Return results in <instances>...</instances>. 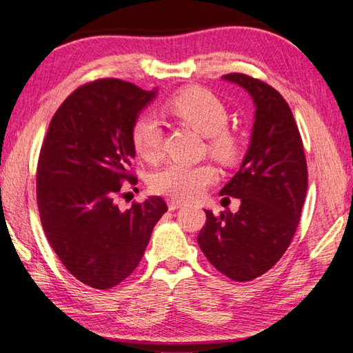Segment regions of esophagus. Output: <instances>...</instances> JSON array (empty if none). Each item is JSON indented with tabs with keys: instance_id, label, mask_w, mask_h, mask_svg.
<instances>
[{
	"instance_id": "obj_1",
	"label": "esophagus",
	"mask_w": 353,
	"mask_h": 353,
	"mask_svg": "<svg viewBox=\"0 0 353 353\" xmlns=\"http://www.w3.org/2000/svg\"><path fill=\"white\" fill-rule=\"evenodd\" d=\"M185 205H186V202H183V200L168 199V210H170V211H174V210L182 208V206H185Z\"/></svg>"
}]
</instances>
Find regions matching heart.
Returning a JSON list of instances; mask_svg holds the SVG:
<instances>
[{"label":"heart","mask_w":353,"mask_h":353,"mask_svg":"<svg viewBox=\"0 0 353 353\" xmlns=\"http://www.w3.org/2000/svg\"><path fill=\"white\" fill-rule=\"evenodd\" d=\"M167 108L197 133L208 137L210 153L223 163L236 162L240 156V139L226 128L228 112L216 94L203 88H188L174 96ZM131 142L136 154L154 163L162 157V130L154 116L145 114L134 122ZM212 165L170 163L151 177V188L172 199H192L216 181Z\"/></svg>","instance_id":"b5f03b06"}]
</instances>
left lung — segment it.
Listing matches in <instances>:
<instances>
[{
    "instance_id": "1",
    "label": "left lung",
    "mask_w": 353,
    "mask_h": 353,
    "mask_svg": "<svg viewBox=\"0 0 353 353\" xmlns=\"http://www.w3.org/2000/svg\"><path fill=\"white\" fill-rule=\"evenodd\" d=\"M222 78L251 96L254 125L239 171L220 191L240 199V208L219 217L205 210L197 241L217 271L250 281L269 271L291 243L306 197L307 165L299 127L277 90L241 73Z\"/></svg>"
}]
</instances>
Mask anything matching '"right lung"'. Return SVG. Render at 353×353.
Wrapping results in <instances>:
<instances>
[{"mask_svg":"<svg viewBox=\"0 0 353 353\" xmlns=\"http://www.w3.org/2000/svg\"><path fill=\"white\" fill-rule=\"evenodd\" d=\"M119 79L79 87L48 125L37 171V199L48 243L73 277L110 289L139 265L167 203L151 196L121 211L114 197L136 156L131 130L156 98Z\"/></svg>","mask_w":353,"mask_h":353,"instance_id":"right-lung-1","label":"right lung"}]
</instances>
